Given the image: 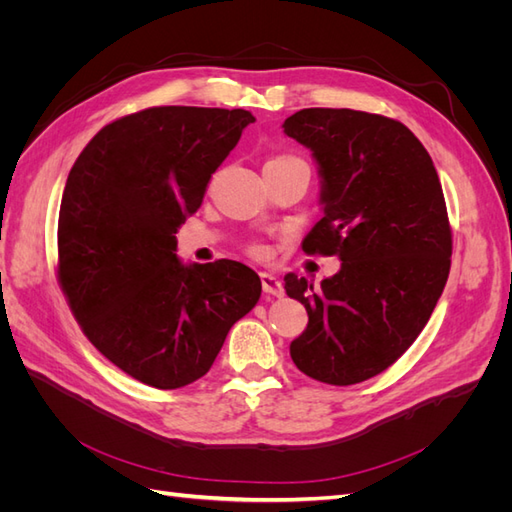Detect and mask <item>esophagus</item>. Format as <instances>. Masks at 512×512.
<instances>
[{
  "label": "esophagus",
  "instance_id": "34e87169",
  "mask_svg": "<svg viewBox=\"0 0 512 512\" xmlns=\"http://www.w3.org/2000/svg\"><path fill=\"white\" fill-rule=\"evenodd\" d=\"M260 282H262V290L271 294V297H284V286L273 273H260Z\"/></svg>",
  "mask_w": 512,
  "mask_h": 512
}]
</instances>
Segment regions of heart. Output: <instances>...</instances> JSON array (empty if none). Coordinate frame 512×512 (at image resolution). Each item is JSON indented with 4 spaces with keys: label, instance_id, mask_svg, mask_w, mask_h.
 Instances as JSON below:
<instances>
[{
    "label": "heart",
    "instance_id": "b5f03b06",
    "mask_svg": "<svg viewBox=\"0 0 512 512\" xmlns=\"http://www.w3.org/2000/svg\"><path fill=\"white\" fill-rule=\"evenodd\" d=\"M273 164H305V162L301 158H297V156H290V153H280V156H275V158H271L267 162V166H273ZM250 252L254 256H265V247H262V245H252Z\"/></svg>",
    "mask_w": 512,
    "mask_h": 512
}]
</instances>
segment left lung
Here are the masks:
<instances>
[{
  "label": "left lung",
  "mask_w": 512,
  "mask_h": 512,
  "mask_svg": "<svg viewBox=\"0 0 512 512\" xmlns=\"http://www.w3.org/2000/svg\"><path fill=\"white\" fill-rule=\"evenodd\" d=\"M284 132L314 151L324 218L305 254L339 256L314 288L286 275L307 329L290 344L305 376L350 386L391 367L425 329L451 271L453 230L442 185L404 123L350 108H303Z\"/></svg>",
  "instance_id": "left-lung-1"
}]
</instances>
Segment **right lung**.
<instances>
[{"label":"right lung","instance_id":"right-lung-1","mask_svg":"<svg viewBox=\"0 0 512 512\" xmlns=\"http://www.w3.org/2000/svg\"><path fill=\"white\" fill-rule=\"evenodd\" d=\"M252 121L243 108H143L104 126L68 175L57 282L89 342L147 386L203 378L260 299L241 262L183 267L175 254L177 228Z\"/></svg>","mask_w":512,"mask_h":512}]
</instances>
